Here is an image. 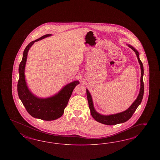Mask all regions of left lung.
<instances>
[{
	"instance_id": "8db88e82",
	"label": "left lung",
	"mask_w": 160,
	"mask_h": 160,
	"mask_svg": "<svg viewBox=\"0 0 160 160\" xmlns=\"http://www.w3.org/2000/svg\"><path fill=\"white\" fill-rule=\"evenodd\" d=\"M129 48H130L135 52L137 55V57L138 58V62L140 63L141 68V76L140 78V93L138 94V96L136 98V100L133 102V103L131 105L127 110H126L124 112H121L115 114H112V115H108V116H104L99 114L97 112L93 105L92 97L90 94L88 90L86 89V92H87V100L88 102V106L90 110V112L92 117L97 122H99L103 124L106 125H116L117 124L123 123L124 122L128 120L133 115L134 112H136V109L137 107L139 106L141 102H142L143 95H144V82H143V74H144V68L143 64L141 62V61L139 58V53L136 50V48H134L131 45H128Z\"/></svg>"
}]
</instances>
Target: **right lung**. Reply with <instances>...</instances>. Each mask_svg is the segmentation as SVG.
<instances>
[{
	"label": "right lung",
	"mask_w": 160,
	"mask_h": 160,
	"mask_svg": "<svg viewBox=\"0 0 160 160\" xmlns=\"http://www.w3.org/2000/svg\"><path fill=\"white\" fill-rule=\"evenodd\" d=\"M50 36L52 34L44 35L39 39L31 42L26 47L19 67V79L18 83V95L27 112L33 117L46 121L56 120L63 115L74 88L80 83L78 81L68 83L53 96L45 98L36 97L29 90L24 76L28 53L34 42Z\"/></svg>",
	"instance_id": "right-lung-1"
}]
</instances>
